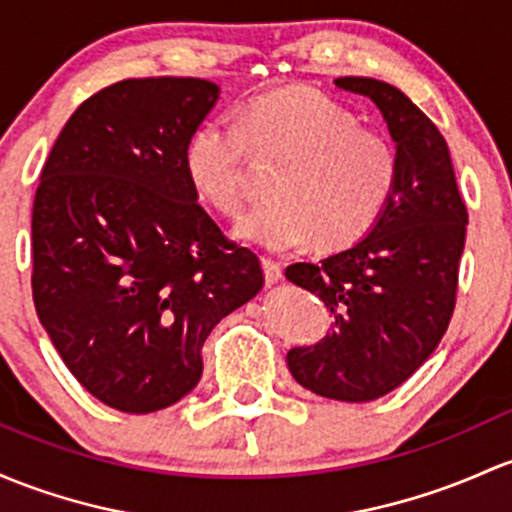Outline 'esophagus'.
<instances>
[{
  "instance_id": "1",
  "label": "esophagus",
  "mask_w": 512,
  "mask_h": 512,
  "mask_svg": "<svg viewBox=\"0 0 512 512\" xmlns=\"http://www.w3.org/2000/svg\"><path fill=\"white\" fill-rule=\"evenodd\" d=\"M261 266H263V278H266L268 285L278 283V280L283 278V268H280V263L271 261V258H263Z\"/></svg>"
}]
</instances>
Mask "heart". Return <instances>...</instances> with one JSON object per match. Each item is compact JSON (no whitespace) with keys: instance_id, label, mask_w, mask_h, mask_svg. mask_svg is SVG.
Here are the masks:
<instances>
[{"instance_id":"obj_1","label":"heart","mask_w":512,"mask_h":512,"mask_svg":"<svg viewBox=\"0 0 512 512\" xmlns=\"http://www.w3.org/2000/svg\"><path fill=\"white\" fill-rule=\"evenodd\" d=\"M246 148L280 158L271 200L234 224V236L266 251L344 249L371 232L393 200L398 153L386 136L359 129L354 114L312 87L256 97L229 119H207L185 144L183 166L197 195L236 214L246 200Z\"/></svg>"}]
</instances>
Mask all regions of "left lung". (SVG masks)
<instances>
[{
  "instance_id": "obj_1",
  "label": "left lung",
  "mask_w": 512,
  "mask_h": 512,
  "mask_svg": "<svg viewBox=\"0 0 512 512\" xmlns=\"http://www.w3.org/2000/svg\"><path fill=\"white\" fill-rule=\"evenodd\" d=\"M383 114L398 153V185L376 227L320 263H293L285 278L334 315L332 332L288 351L302 388L344 403H368L417 371L447 332L469 214L456 188L444 136L398 87L337 78Z\"/></svg>"
}]
</instances>
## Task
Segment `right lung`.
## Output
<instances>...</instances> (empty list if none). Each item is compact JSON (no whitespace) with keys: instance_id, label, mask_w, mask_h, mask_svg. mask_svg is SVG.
Returning <instances> with one entry per match:
<instances>
[{"instance_id":"right-lung-1","label":"right lung","mask_w":512,"mask_h":512,"mask_svg":"<svg viewBox=\"0 0 512 512\" xmlns=\"http://www.w3.org/2000/svg\"><path fill=\"white\" fill-rule=\"evenodd\" d=\"M219 100L200 78L122 80L75 109L34 200V305L87 393L146 415L200 383V349L263 288L197 205L185 144Z\"/></svg>"}]
</instances>
